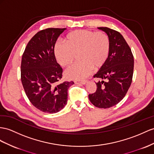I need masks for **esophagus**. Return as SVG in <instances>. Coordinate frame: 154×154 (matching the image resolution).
Segmentation results:
<instances>
[{"label":"esophagus","instance_id":"34e87169","mask_svg":"<svg viewBox=\"0 0 154 154\" xmlns=\"http://www.w3.org/2000/svg\"><path fill=\"white\" fill-rule=\"evenodd\" d=\"M87 81L86 80H82V81H75L74 82L75 84H82V85H85Z\"/></svg>","mask_w":154,"mask_h":154}]
</instances>
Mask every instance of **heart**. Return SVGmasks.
Segmentation results:
<instances>
[{
    "mask_svg": "<svg viewBox=\"0 0 154 154\" xmlns=\"http://www.w3.org/2000/svg\"><path fill=\"white\" fill-rule=\"evenodd\" d=\"M65 45L57 43L54 54L62 67L68 68L76 61L81 62L66 72V75L73 79L88 76L92 69L99 70L104 66L109 56L111 40L103 31L76 30L66 35Z\"/></svg>",
    "mask_w": 154,
    "mask_h": 154,
    "instance_id": "obj_1",
    "label": "heart"
}]
</instances>
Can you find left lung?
<instances>
[{
  "instance_id": "left-lung-1",
  "label": "left lung",
  "mask_w": 154,
  "mask_h": 154,
  "mask_svg": "<svg viewBox=\"0 0 154 154\" xmlns=\"http://www.w3.org/2000/svg\"><path fill=\"white\" fill-rule=\"evenodd\" d=\"M98 29L107 34L111 49L107 62L94 75L100 81L96 82V91L89 94L88 98L96 107L107 109L118 104L127 94L132 82L134 58L131 49L120 32L107 27Z\"/></svg>"
}]
</instances>
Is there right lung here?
<instances>
[{
    "mask_svg": "<svg viewBox=\"0 0 154 154\" xmlns=\"http://www.w3.org/2000/svg\"><path fill=\"white\" fill-rule=\"evenodd\" d=\"M66 29L48 28L37 32L23 54L21 80L27 97L43 112L56 113L65 107L73 81L58 83L62 68L54 56V45Z\"/></svg>",
    "mask_w": 154,
    "mask_h": 154,
    "instance_id": "obj_1",
    "label": "right lung"
}]
</instances>
